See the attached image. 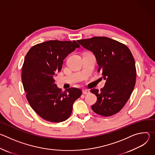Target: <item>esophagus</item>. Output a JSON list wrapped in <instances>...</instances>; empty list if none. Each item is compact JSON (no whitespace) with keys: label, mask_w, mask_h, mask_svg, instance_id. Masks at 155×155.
Listing matches in <instances>:
<instances>
[{"label":"esophagus","mask_w":155,"mask_h":155,"mask_svg":"<svg viewBox=\"0 0 155 155\" xmlns=\"http://www.w3.org/2000/svg\"><path fill=\"white\" fill-rule=\"evenodd\" d=\"M83 93L84 94H89L90 93V91L87 90V89H83Z\"/></svg>","instance_id":"34e87169"}]
</instances>
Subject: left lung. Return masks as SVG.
<instances>
[{
  "mask_svg": "<svg viewBox=\"0 0 155 155\" xmlns=\"http://www.w3.org/2000/svg\"><path fill=\"white\" fill-rule=\"evenodd\" d=\"M84 48L92 51L106 80L99 91L92 89L97 101L91 108L103 117L119 112L129 99L136 84L135 61L130 50L123 43L105 37H94L77 40Z\"/></svg>",
  "mask_w": 155,
  "mask_h": 155,
  "instance_id": "1",
  "label": "left lung"
}]
</instances>
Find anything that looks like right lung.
I'll list each match as a JSON object with an SVG mask.
<instances>
[{"label": "right lung", "mask_w": 155, "mask_h": 155, "mask_svg": "<svg viewBox=\"0 0 155 155\" xmlns=\"http://www.w3.org/2000/svg\"><path fill=\"white\" fill-rule=\"evenodd\" d=\"M80 45L75 41L49 40L33 46L26 55L21 79L31 107L43 119L59 123L69 118L74 102L82 91L71 87L62 91L54 84L63 60Z\"/></svg>", "instance_id": "obj_1"}]
</instances>
